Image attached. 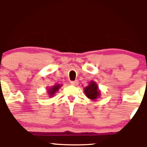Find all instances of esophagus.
<instances>
[{
    "label": "esophagus",
    "instance_id": "1",
    "mask_svg": "<svg viewBox=\"0 0 147 147\" xmlns=\"http://www.w3.org/2000/svg\"><path fill=\"white\" fill-rule=\"evenodd\" d=\"M70 84H71V85H72V86H77V85H78L79 82L77 80H75V81H73V82H70Z\"/></svg>",
    "mask_w": 147,
    "mask_h": 147
}]
</instances>
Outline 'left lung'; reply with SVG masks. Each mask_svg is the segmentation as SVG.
I'll use <instances>...</instances> for the list:
<instances>
[{
	"label": "left lung",
	"instance_id": "1",
	"mask_svg": "<svg viewBox=\"0 0 147 147\" xmlns=\"http://www.w3.org/2000/svg\"><path fill=\"white\" fill-rule=\"evenodd\" d=\"M84 91L86 96L91 100H95L99 98L101 95V91L99 89V86L94 81H90L88 86L84 88Z\"/></svg>",
	"mask_w": 147,
	"mask_h": 147
}]
</instances>
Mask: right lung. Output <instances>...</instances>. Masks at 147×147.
<instances>
[{
  "mask_svg": "<svg viewBox=\"0 0 147 147\" xmlns=\"http://www.w3.org/2000/svg\"><path fill=\"white\" fill-rule=\"evenodd\" d=\"M61 84H56V85L53 86L49 88V89H48V92L49 97H52L54 95H55V93L59 90V89L61 87Z\"/></svg>",
  "mask_w": 147,
  "mask_h": 147,
  "instance_id": "1",
  "label": "right lung"
}]
</instances>
